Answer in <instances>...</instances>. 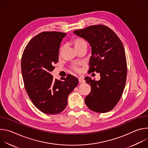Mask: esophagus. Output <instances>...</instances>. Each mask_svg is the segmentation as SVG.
<instances>
[{
    "mask_svg": "<svg viewBox=\"0 0 148 148\" xmlns=\"http://www.w3.org/2000/svg\"><path fill=\"white\" fill-rule=\"evenodd\" d=\"M78 80L80 83H84L86 82V81H85V79H84V78L83 77H79L78 78Z\"/></svg>",
    "mask_w": 148,
    "mask_h": 148,
    "instance_id": "obj_1",
    "label": "esophagus"
}]
</instances>
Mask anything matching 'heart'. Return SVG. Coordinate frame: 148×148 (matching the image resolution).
<instances>
[{
    "label": "heart",
    "instance_id": "b5f03b06",
    "mask_svg": "<svg viewBox=\"0 0 148 148\" xmlns=\"http://www.w3.org/2000/svg\"><path fill=\"white\" fill-rule=\"evenodd\" d=\"M72 44L74 46L76 51L82 48H86L87 49V41L81 37L75 38L72 41ZM73 68L75 71L78 70V68L75 66H74Z\"/></svg>",
    "mask_w": 148,
    "mask_h": 148
}]
</instances>
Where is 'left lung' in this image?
<instances>
[{"label": "left lung", "instance_id": "obj_1", "mask_svg": "<svg viewBox=\"0 0 148 148\" xmlns=\"http://www.w3.org/2000/svg\"><path fill=\"white\" fill-rule=\"evenodd\" d=\"M91 47L89 72L100 74L95 81L86 77L91 92L85 102L91 110L105 113L112 110L119 101L126 83L127 64L125 49L118 36L103 25H95L74 31Z\"/></svg>", "mask_w": 148, "mask_h": 148}]
</instances>
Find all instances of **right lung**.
<instances>
[{
  "mask_svg": "<svg viewBox=\"0 0 148 148\" xmlns=\"http://www.w3.org/2000/svg\"><path fill=\"white\" fill-rule=\"evenodd\" d=\"M66 33L42 32L27 45L22 57L21 69L26 92L34 106L46 114L64 110L69 94L77 86V78L69 74L61 80L50 74L58 60L61 42Z\"/></svg>",
  "mask_w": 148,
  "mask_h": 148,
  "instance_id": "right-lung-1",
  "label": "right lung"
}]
</instances>
